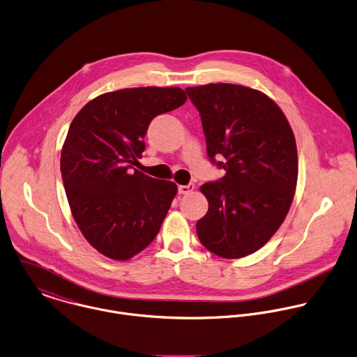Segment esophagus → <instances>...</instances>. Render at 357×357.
Returning a JSON list of instances; mask_svg holds the SVG:
<instances>
[{
    "label": "esophagus",
    "instance_id": "obj_1",
    "mask_svg": "<svg viewBox=\"0 0 357 357\" xmlns=\"http://www.w3.org/2000/svg\"><path fill=\"white\" fill-rule=\"evenodd\" d=\"M193 189H195V185H193V183H189V185H181V186H178V192H179L181 195H188V193L193 192Z\"/></svg>",
    "mask_w": 357,
    "mask_h": 357
}]
</instances>
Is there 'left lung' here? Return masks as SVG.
<instances>
[{"instance_id": "8db88e82", "label": "left lung", "mask_w": 357, "mask_h": 357, "mask_svg": "<svg viewBox=\"0 0 357 357\" xmlns=\"http://www.w3.org/2000/svg\"><path fill=\"white\" fill-rule=\"evenodd\" d=\"M199 109L211 162L225 169L202 185L208 211L202 245L224 259L257 252L284 222L298 182V149L282 109L264 93L231 83L186 87ZM226 160L215 162V155Z\"/></svg>"}]
</instances>
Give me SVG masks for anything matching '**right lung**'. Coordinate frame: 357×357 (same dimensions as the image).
<instances>
[{
  "mask_svg": "<svg viewBox=\"0 0 357 357\" xmlns=\"http://www.w3.org/2000/svg\"><path fill=\"white\" fill-rule=\"evenodd\" d=\"M179 87L104 93L73 118L61 151V174L73 220L101 255L125 261L146 249L178 188L130 169L146 149L154 116L186 101Z\"/></svg>",
  "mask_w": 357,
  "mask_h": 357,
  "instance_id": "1",
  "label": "right lung"
}]
</instances>
